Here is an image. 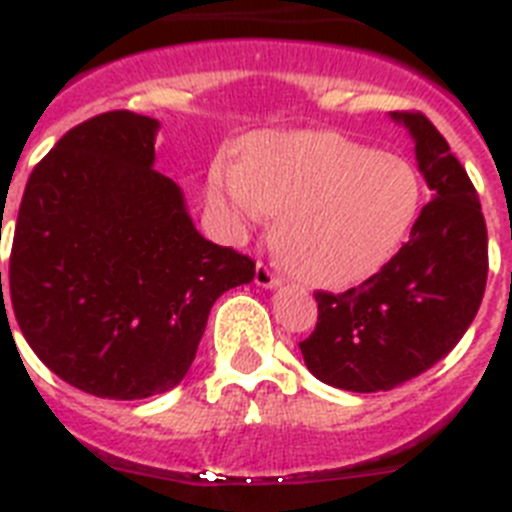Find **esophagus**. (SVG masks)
Masks as SVG:
<instances>
[{
	"instance_id": "esophagus-1",
	"label": "esophagus",
	"mask_w": 512,
	"mask_h": 512,
	"mask_svg": "<svg viewBox=\"0 0 512 512\" xmlns=\"http://www.w3.org/2000/svg\"><path fill=\"white\" fill-rule=\"evenodd\" d=\"M253 282H256V287L261 289H277L279 284H282V279L274 277L264 264H259L256 266V277H253Z\"/></svg>"
}]
</instances>
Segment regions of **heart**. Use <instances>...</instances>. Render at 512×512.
Here are the masks:
<instances>
[{"label": "heart", "instance_id": "1", "mask_svg": "<svg viewBox=\"0 0 512 512\" xmlns=\"http://www.w3.org/2000/svg\"><path fill=\"white\" fill-rule=\"evenodd\" d=\"M207 202L230 238L277 215L274 243L289 269L318 287H348L408 238L423 182L408 158L341 135L259 133L235 166H212Z\"/></svg>", "mask_w": 512, "mask_h": 512}]
</instances>
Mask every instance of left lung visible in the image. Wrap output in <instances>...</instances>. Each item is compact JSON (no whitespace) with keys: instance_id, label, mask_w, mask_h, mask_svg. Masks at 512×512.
I'll return each instance as SVG.
<instances>
[{"instance_id":"obj_1","label":"left lung","mask_w":512,"mask_h":512,"mask_svg":"<svg viewBox=\"0 0 512 512\" xmlns=\"http://www.w3.org/2000/svg\"><path fill=\"white\" fill-rule=\"evenodd\" d=\"M390 117L413 138L431 202L382 271L315 295L318 325L300 343L307 369L348 392L392 390L431 369L467 333L487 282V228L467 171L428 117Z\"/></svg>"}]
</instances>
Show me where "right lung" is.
I'll return each instance as SVG.
<instances>
[{
  "mask_svg": "<svg viewBox=\"0 0 512 512\" xmlns=\"http://www.w3.org/2000/svg\"><path fill=\"white\" fill-rule=\"evenodd\" d=\"M158 128L117 110L69 130L27 179L12 241L22 336L63 382L110 400L182 382L210 307L253 279V261L202 238L182 187L153 169Z\"/></svg>",
  "mask_w": 512,
  "mask_h": 512,
  "instance_id": "1",
  "label": "right lung"
}]
</instances>
